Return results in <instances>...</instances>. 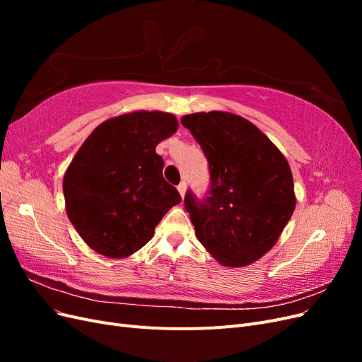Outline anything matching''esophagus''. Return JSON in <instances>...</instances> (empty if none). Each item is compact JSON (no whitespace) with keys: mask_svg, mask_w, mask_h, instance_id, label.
Wrapping results in <instances>:
<instances>
[{"mask_svg":"<svg viewBox=\"0 0 362 362\" xmlns=\"http://www.w3.org/2000/svg\"><path fill=\"white\" fill-rule=\"evenodd\" d=\"M178 192H180V194H181V198H184V194H185V190H187V184H185L184 181H181L180 184H178Z\"/></svg>","mask_w":362,"mask_h":362,"instance_id":"esophagus-1","label":"esophagus"}]
</instances>
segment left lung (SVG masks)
I'll use <instances>...</instances> for the list:
<instances>
[{
	"instance_id": "obj_1",
	"label": "left lung",
	"mask_w": 362,
	"mask_h": 362,
	"mask_svg": "<svg viewBox=\"0 0 362 362\" xmlns=\"http://www.w3.org/2000/svg\"><path fill=\"white\" fill-rule=\"evenodd\" d=\"M210 170L202 198L187 190L184 206L196 237L228 267L257 261L276 243L294 211L293 175L281 151L242 116H182Z\"/></svg>"
}]
</instances>
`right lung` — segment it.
<instances>
[{"label":"right lung","instance_id":"add662e5","mask_svg":"<svg viewBox=\"0 0 362 362\" xmlns=\"http://www.w3.org/2000/svg\"><path fill=\"white\" fill-rule=\"evenodd\" d=\"M178 128L163 112L108 119L86 139L64 173L66 213L98 254L124 258L144 247L173 205L178 190L163 178L161 140Z\"/></svg>","mask_w":362,"mask_h":362}]
</instances>
